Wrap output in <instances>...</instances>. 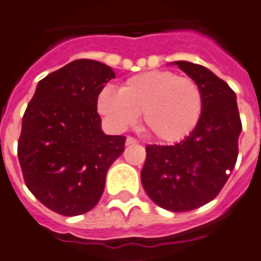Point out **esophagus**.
I'll return each mask as SVG.
<instances>
[{"label": "esophagus", "mask_w": 261, "mask_h": 261, "mask_svg": "<svg viewBox=\"0 0 261 261\" xmlns=\"http://www.w3.org/2000/svg\"><path fill=\"white\" fill-rule=\"evenodd\" d=\"M137 143H139V140H137V139H135V137H132V136L126 137V145H132V144H137Z\"/></svg>", "instance_id": "1"}]
</instances>
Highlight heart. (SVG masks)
Wrapping results in <instances>:
<instances>
[{
    "instance_id": "obj_1",
    "label": "heart",
    "mask_w": 261,
    "mask_h": 261,
    "mask_svg": "<svg viewBox=\"0 0 261 261\" xmlns=\"http://www.w3.org/2000/svg\"><path fill=\"white\" fill-rule=\"evenodd\" d=\"M98 113L110 129L122 132L139 120L156 140L178 143L198 125L203 98L198 83L168 70L143 72L126 79L120 90L103 87L97 98Z\"/></svg>"
}]
</instances>
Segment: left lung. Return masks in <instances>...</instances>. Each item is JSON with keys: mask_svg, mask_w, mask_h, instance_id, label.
<instances>
[{"mask_svg": "<svg viewBox=\"0 0 261 261\" xmlns=\"http://www.w3.org/2000/svg\"><path fill=\"white\" fill-rule=\"evenodd\" d=\"M198 83L203 98L201 120L174 145H147L141 183L148 197L166 210L198 209L220 194L239 156L240 120L236 94L203 66L176 62Z\"/></svg>", "mask_w": 261, "mask_h": 261, "instance_id": "left-lung-1", "label": "left lung"}]
</instances>
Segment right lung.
Wrapping results in <instances>:
<instances>
[{
  "instance_id": "add662e5",
  "label": "right lung",
  "mask_w": 261,
  "mask_h": 261,
  "mask_svg": "<svg viewBox=\"0 0 261 261\" xmlns=\"http://www.w3.org/2000/svg\"><path fill=\"white\" fill-rule=\"evenodd\" d=\"M112 78L101 62L74 60L41 79L22 116L17 155L25 185L55 213L93 209L124 152L126 137L102 132L97 112L98 94Z\"/></svg>"
}]
</instances>
